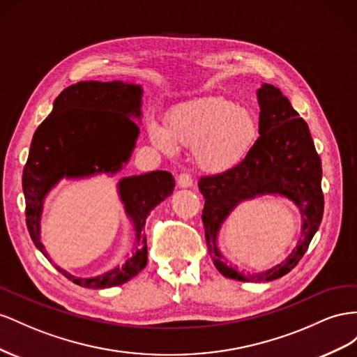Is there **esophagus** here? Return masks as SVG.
Wrapping results in <instances>:
<instances>
[{
  "instance_id": "34e87169",
  "label": "esophagus",
  "mask_w": 357,
  "mask_h": 357,
  "mask_svg": "<svg viewBox=\"0 0 357 357\" xmlns=\"http://www.w3.org/2000/svg\"><path fill=\"white\" fill-rule=\"evenodd\" d=\"M178 185L182 187V188H187V187H191L192 185V178L190 173H181V175L178 176Z\"/></svg>"
}]
</instances>
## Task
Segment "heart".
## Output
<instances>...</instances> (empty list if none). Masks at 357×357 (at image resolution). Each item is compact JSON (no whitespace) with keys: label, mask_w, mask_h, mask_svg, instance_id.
Instances as JSON below:
<instances>
[{"label":"heart","mask_w":357,"mask_h":357,"mask_svg":"<svg viewBox=\"0 0 357 357\" xmlns=\"http://www.w3.org/2000/svg\"><path fill=\"white\" fill-rule=\"evenodd\" d=\"M149 137L158 149L173 151V144L195 149L197 165L221 173L245 160L259 139V121L247 107L222 97L187 101L170 110L166 130L149 127Z\"/></svg>","instance_id":"heart-1"}]
</instances>
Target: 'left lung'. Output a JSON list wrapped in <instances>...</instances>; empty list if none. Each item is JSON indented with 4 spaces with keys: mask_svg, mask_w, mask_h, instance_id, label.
<instances>
[{
    "mask_svg": "<svg viewBox=\"0 0 357 357\" xmlns=\"http://www.w3.org/2000/svg\"><path fill=\"white\" fill-rule=\"evenodd\" d=\"M257 94L260 137L250 155L236 167L199 179V190L205 197L202 221L209 254L224 277L238 281H272L289 273L308 250L324 209L321 160L315 151L308 124L298 116V112L278 88L263 84ZM260 194H281L296 202L304 218L303 236L297 248L278 267L263 274L247 275L222 261L215 239L229 211L241 199Z\"/></svg>",
    "mask_w": 357,
    "mask_h": 357,
    "instance_id": "8db88e82",
    "label": "left lung"
}]
</instances>
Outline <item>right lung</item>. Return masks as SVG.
I'll use <instances>...</instances> for the list:
<instances>
[{"label": "right lung", "mask_w": 357, "mask_h": 357, "mask_svg": "<svg viewBox=\"0 0 357 357\" xmlns=\"http://www.w3.org/2000/svg\"><path fill=\"white\" fill-rule=\"evenodd\" d=\"M142 88L115 82H77L66 88L50 115L33 136L24 167L26 227L34 245L47 257L40 242V215L43 199L61 178L118 172L135 148L139 127L130 116H140ZM175 181L169 172L124 178L119 195L135 221L136 251L121 268L96 278H76L56 269L80 287L107 289L127 282L146 266L148 247L144 231L149 212L172 195ZM49 259V257H47Z\"/></svg>", "instance_id": "right-lung-1"}]
</instances>
